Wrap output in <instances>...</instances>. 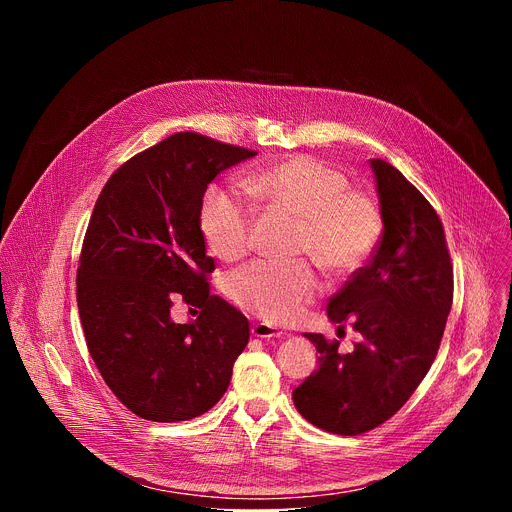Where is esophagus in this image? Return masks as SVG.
<instances>
[{
    "instance_id": "esophagus-1",
    "label": "esophagus",
    "mask_w": 512,
    "mask_h": 512,
    "mask_svg": "<svg viewBox=\"0 0 512 512\" xmlns=\"http://www.w3.org/2000/svg\"><path fill=\"white\" fill-rule=\"evenodd\" d=\"M251 334L255 336V338H279V336H283V332L279 330V328H275V326H271V324H265V322H257V324H253V328H251Z\"/></svg>"
}]
</instances>
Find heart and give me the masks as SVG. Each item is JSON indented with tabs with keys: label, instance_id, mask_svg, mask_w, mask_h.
<instances>
[{
	"label": "heart",
	"instance_id": "heart-1",
	"mask_svg": "<svg viewBox=\"0 0 512 512\" xmlns=\"http://www.w3.org/2000/svg\"><path fill=\"white\" fill-rule=\"evenodd\" d=\"M348 178L310 156L261 168L245 182L253 202L298 218L296 251L334 275L356 271L371 257L383 231L377 200L348 188ZM255 212L235 192L210 186L200 204V229L210 251L223 261L241 259L251 245ZM231 300L269 322H289L314 302L322 281L310 263H253L231 275Z\"/></svg>",
	"mask_w": 512,
	"mask_h": 512
}]
</instances>
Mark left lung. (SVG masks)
I'll return each mask as SVG.
<instances>
[{"mask_svg":"<svg viewBox=\"0 0 512 512\" xmlns=\"http://www.w3.org/2000/svg\"><path fill=\"white\" fill-rule=\"evenodd\" d=\"M383 237L369 265L328 302V318L360 334L352 352L338 340L304 336L320 352L318 371L294 405L312 425L358 435L393 417L419 387L440 348L454 300V269L440 216L389 162L371 160Z\"/></svg>","mask_w":512,"mask_h":512,"instance_id":"8db88e82","label":"left lung"}]
</instances>
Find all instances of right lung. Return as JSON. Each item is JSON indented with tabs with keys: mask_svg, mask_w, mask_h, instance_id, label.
I'll return each mask as SVG.
<instances>
[{
	"mask_svg": "<svg viewBox=\"0 0 512 512\" xmlns=\"http://www.w3.org/2000/svg\"><path fill=\"white\" fill-rule=\"evenodd\" d=\"M253 156L180 131L117 168L97 198L77 271L81 324L103 381L143 419L206 413L249 342V320L210 296L200 204L218 174ZM176 297L201 310L196 321L169 318Z\"/></svg>",
	"mask_w": 512,
	"mask_h": 512,
	"instance_id": "right-lung-1",
	"label": "right lung"
}]
</instances>
